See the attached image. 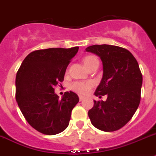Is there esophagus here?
Listing matches in <instances>:
<instances>
[{"label": "esophagus", "instance_id": "34e87169", "mask_svg": "<svg viewBox=\"0 0 156 156\" xmlns=\"http://www.w3.org/2000/svg\"><path fill=\"white\" fill-rule=\"evenodd\" d=\"M78 96H79V100L80 101H82V100H83V99H85V96H83V95H78Z\"/></svg>", "mask_w": 156, "mask_h": 156}]
</instances>
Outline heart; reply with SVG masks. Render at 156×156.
I'll return each mask as SVG.
<instances>
[{"label":"heart","mask_w":156,"mask_h":156,"mask_svg":"<svg viewBox=\"0 0 156 156\" xmlns=\"http://www.w3.org/2000/svg\"><path fill=\"white\" fill-rule=\"evenodd\" d=\"M96 57L94 56H88L85 57L83 60L84 64L85 67L88 66V64H90L94 60H96ZM92 86V81H75L71 85V88L75 92L80 94H86L90 90L91 87Z\"/></svg>","instance_id":"1"}]
</instances>
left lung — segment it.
I'll return each mask as SVG.
<instances>
[{
    "instance_id": "1",
    "label": "left lung",
    "mask_w": 156,
    "mask_h": 156,
    "mask_svg": "<svg viewBox=\"0 0 156 156\" xmlns=\"http://www.w3.org/2000/svg\"><path fill=\"white\" fill-rule=\"evenodd\" d=\"M100 57L103 75L95 95H107L106 101L94 100L88 114L92 125L106 132L123 127L139 106L142 75L129 50L112 45H93L85 49Z\"/></svg>"
}]
</instances>
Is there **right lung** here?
I'll list each match as a JSON object with an SVG mask.
<instances>
[{
	"label": "right lung",
	"instance_id": "right-lung-1",
	"mask_svg": "<svg viewBox=\"0 0 156 156\" xmlns=\"http://www.w3.org/2000/svg\"><path fill=\"white\" fill-rule=\"evenodd\" d=\"M78 47L33 51L24 59L15 79V99L28 123L39 132L54 135L68 127L78 95L66 92L62 99L54 87L64 81Z\"/></svg>",
	"mask_w": 156,
	"mask_h": 156
}]
</instances>
